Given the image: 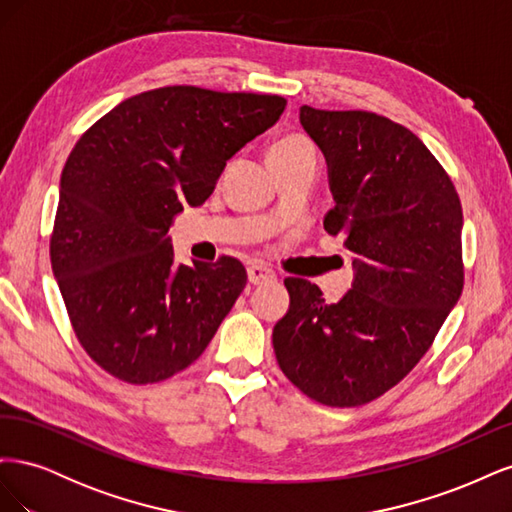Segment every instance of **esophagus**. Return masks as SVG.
<instances>
[{
    "instance_id": "esophagus-1",
    "label": "esophagus",
    "mask_w": 512,
    "mask_h": 512,
    "mask_svg": "<svg viewBox=\"0 0 512 512\" xmlns=\"http://www.w3.org/2000/svg\"><path fill=\"white\" fill-rule=\"evenodd\" d=\"M275 271H271L267 265H262V262H254V265L247 267V280H250V284L254 286H260V284H271L275 282Z\"/></svg>"
}]
</instances>
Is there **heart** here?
Masks as SVG:
<instances>
[{"label": "heart", "mask_w": 512, "mask_h": 512, "mask_svg": "<svg viewBox=\"0 0 512 512\" xmlns=\"http://www.w3.org/2000/svg\"><path fill=\"white\" fill-rule=\"evenodd\" d=\"M301 158H316V147L301 132H286L269 145V162H290Z\"/></svg>", "instance_id": "1"}]
</instances>
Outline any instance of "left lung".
Here are the masks:
<instances>
[{
	"instance_id": "obj_1",
	"label": "left lung",
	"mask_w": 512,
	"mask_h": 512,
	"mask_svg": "<svg viewBox=\"0 0 512 512\" xmlns=\"http://www.w3.org/2000/svg\"><path fill=\"white\" fill-rule=\"evenodd\" d=\"M301 126L329 164L324 230L344 237L356 275L339 303L286 277L290 309L273 350L309 399L354 408L410 374L459 301L461 200L421 138L389 117L301 106Z\"/></svg>"
}]
</instances>
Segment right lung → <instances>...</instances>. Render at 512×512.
Here are the masks:
<instances>
[{
  "label": "right lung",
  "mask_w": 512,
  "mask_h": 512,
  "mask_svg": "<svg viewBox=\"0 0 512 512\" xmlns=\"http://www.w3.org/2000/svg\"><path fill=\"white\" fill-rule=\"evenodd\" d=\"M284 108L282 96L160 87L117 104L70 151L51 265L76 339L111 376L160 382L209 346L245 267L232 256L175 267L166 232Z\"/></svg>",
  "instance_id": "1"
}]
</instances>
